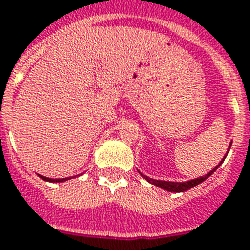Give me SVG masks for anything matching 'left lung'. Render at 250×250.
I'll use <instances>...</instances> for the list:
<instances>
[{
	"instance_id": "8db88e82",
	"label": "left lung",
	"mask_w": 250,
	"mask_h": 250,
	"mask_svg": "<svg viewBox=\"0 0 250 250\" xmlns=\"http://www.w3.org/2000/svg\"><path fill=\"white\" fill-rule=\"evenodd\" d=\"M231 146H232V143L229 144V148H231ZM229 148H228V150H229ZM227 155H228V152H227ZM226 156H224V159H226ZM224 159L222 160V163L224 161ZM222 163L219 164V165H216V167L209 171V173H207L205 177H199V178L188 181V182H169V181H159V180H153V178H149V177L144 176V174H142V173H140V174H142L143 178H144L146 181H148L149 184L156 185V186H159V188H164V190H167V191H171V193H184V191H186V190H190L191 188H194V186H197V185H199L201 182L207 180V178H208V177L211 176V174H212V173H214L219 167H220V165H222Z\"/></svg>"
}]
</instances>
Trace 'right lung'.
Returning a JSON list of instances; mask_svg holds the SVG:
<instances>
[{
	"label": "right lung",
	"instance_id": "1",
	"mask_svg": "<svg viewBox=\"0 0 250 250\" xmlns=\"http://www.w3.org/2000/svg\"><path fill=\"white\" fill-rule=\"evenodd\" d=\"M42 178V180L44 181H48V182H64V181H66L68 178H56V180H53V178H47V177H43V176H39Z\"/></svg>",
	"mask_w": 250,
	"mask_h": 250
}]
</instances>
